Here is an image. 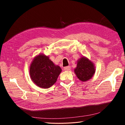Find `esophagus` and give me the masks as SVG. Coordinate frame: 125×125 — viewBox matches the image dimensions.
I'll return each instance as SVG.
<instances>
[{"label":"esophagus","instance_id":"esophagus-1","mask_svg":"<svg viewBox=\"0 0 125 125\" xmlns=\"http://www.w3.org/2000/svg\"><path fill=\"white\" fill-rule=\"evenodd\" d=\"M70 69H71V68L70 66H67V67H65L64 68V70L65 71H69L70 70Z\"/></svg>","mask_w":125,"mask_h":125}]
</instances>
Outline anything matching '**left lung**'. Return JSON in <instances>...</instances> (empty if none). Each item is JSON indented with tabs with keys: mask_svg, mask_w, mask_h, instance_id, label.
Wrapping results in <instances>:
<instances>
[{
	"mask_svg": "<svg viewBox=\"0 0 125 125\" xmlns=\"http://www.w3.org/2000/svg\"><path fill=\"white\" fill-rule=\"evenodd\" d=\"M75 73L79 80L83 82L88 81L95 73L94 64L87 58L82 57L77 62Z\"/></svg>",
	"mask_w": 125,
	"mask_h": 125,
	"instance_id": "1",
	"label": "left lung"
}]
</instances>
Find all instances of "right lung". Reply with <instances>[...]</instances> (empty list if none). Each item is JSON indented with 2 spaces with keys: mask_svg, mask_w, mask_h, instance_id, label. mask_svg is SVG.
Segmentation results:
<instances>
[{
  "mask_svg": "<svg viewBox=\"0 0 125 125\" xmlns=\"http://www.w3.org/2000/svg\"><path fill=\"white\" fill-rule=\"evenodd\" d=\"M61 71L59 66L55 65L48 57L42 54L34 58L30 69L31 80L43 89L49 88L55 83Z\"/></svg>",
  "mask_w": 125,
  "mask_h": 125,
  "instance_id": "1",
  "label": "right lung"
}]
</instances>
